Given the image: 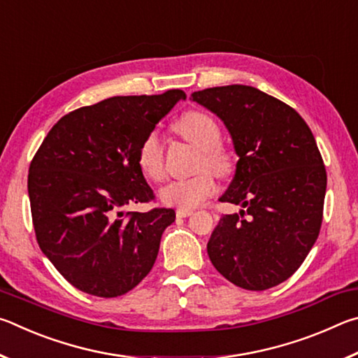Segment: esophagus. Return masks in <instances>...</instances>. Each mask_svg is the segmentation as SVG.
<instances>
[{
    "label": "esophagus",
    "mask_w": 358,
    "mask_h": 358,
    "mask_svg": "<svg viewBox=\"0 0 358 358\" xmlns=\"http://www.w3.org/2000/svg\"><path fill=\"white\" fill-rule=\"evenodd\" d=\"M175 213H177L178 217H186V216H191L192 215V210H189V208H177V211H175Z\"/></svg>",
    "instance_id": "34e87169"
}]
</instances>
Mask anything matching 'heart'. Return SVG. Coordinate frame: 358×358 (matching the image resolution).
Listing matches in <instances>:
<instances>
[{
  "mask_svg": "<svg viewBox=\"0 0 358 358\" xmlns=\"http://www.w3.org/2000/svg\"><path fill=\"white\" fill-rule=\"evenodd\" d=\"M173 129L199 150L196 169L207 166L217 177H226L232 172L234 159L229 151L222 147L221 129L208 113L191 110L185 113ZM137 164L143 177L150 181H161L164 178V150L156 131L148 132L137 150ZM207 169L194 173L189 178L172 180L162 187L159 197L169 207L194 208L215 192V177Z\"/></svg>",
  "mask_w": 358,
  "mask_h": 358,
  "instance_id": "heart-1",
  "label": "heart"
}]
</instances>
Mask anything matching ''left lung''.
<instances>
[{
    "label": "left lung",
    "mask_w": 358,
    "mask_h": 358,
    "mask_svg": "<svg viewBox=\"0 0 358 358\" xmlns=\"http://www.w3.org/2000/svg\"><path fill=\"white\" fill-rule=\"evenodd\" d=\"M192 99L224 121L238 155L220 201L241 210L217 222L208 257L235 286L275 287L299 270L322 226L327 172L313 132L292 107L248 85Z\"/></svg>",
    "instance_id": "1"
}]
</instances>
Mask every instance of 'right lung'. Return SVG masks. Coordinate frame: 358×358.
Masks as SVG:
<instances>
[{
  "label": "right lung",
  "mask_w": 358,
  "mask_h": 358,
  "mask_svg": "<svg viewBox=\"0 0 358 358\" xmlns=\"http://www.w3.org/2000/svg\"><path fill=\"white\" fill-rule=\"evenodd\" d=\"M186 94L115 96L64 115L36 151L28 194L39 248L72 286L120 296L153 268L172 208L128 211L155 201L137 164L143 137Z\"/></svg>",
  "instance_id": "add662e5"
}]
</instances>
